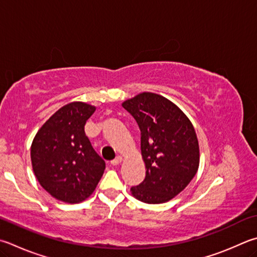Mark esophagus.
I'll use <instances>...</instances> for the list:
<instances>
[{
    "instance_id": "1",
    "label": "esophagus",
    "mask_w": 257,
    "mask_h": 257,
    "mask_svg": "<svg viewBox=\"0 0 257 257\" xmlns=\"http://www.w3.org/2000/svg\"><path fill=\"white\" fill-rule=\"evenodd\" d=\"M121 162H122V157L116 156L113 161H111V164H112V165H119Z\"/></svg>"
}]
</instances>
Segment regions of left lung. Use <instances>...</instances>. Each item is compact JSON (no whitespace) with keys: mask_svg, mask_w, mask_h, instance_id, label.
Instances as JSON below:
<instances>
[{"mask_svg":"<svg viewBox=\"0 0 257 257\" xmlns=\"http://www.w3.org/2000/svg\"><path fill=\"white\" fill-rule=\"evenodd\" d=\"M122 106L141 129L146 166L145 180L130 192L145 203L170 201L186 188L199 169V142L193 124L179 106L156 93H141L125 100Z\"/></svg>","mask_w":257,"mask_h":257,"instance_id":"8db88e82","label":"left lung"}]
</instances>
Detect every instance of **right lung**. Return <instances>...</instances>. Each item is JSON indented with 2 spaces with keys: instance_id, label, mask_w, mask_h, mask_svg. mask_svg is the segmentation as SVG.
Returning <instances> with one entry per match:
<instances>
[{
  "instance_id": "1",
  "label": "right lung",
  "mask_w": 257,
  "mask_h": 257,
  "mask_svg": "<svg viewBox=\"0 0 257 257\" xmlns=\"http://www.w3.org/2000/svg\"><path fill=\"white\" fill-rule=\"evenodd\" d=\"M95 106L72 102L50 116L31 144L32 170L39 184L59 201L78 203L94 192L105 163L84 132Z\"/></svg>"
}]
</instances>
